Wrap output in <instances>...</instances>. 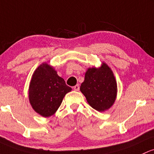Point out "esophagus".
Listing matches in <instances>:
<instances>
[{"label":"esophagus","mask_w":154,"mask_h":154,"mask_svg":"<svg viewBox=\"0 0 154 154\" xmlns=\"http://www.w3.org/2000/svg\"><path fill=\"white\" fill-rule=\"evenodd\" d=\"M73 88H74V91H78L79 90H80V86H79V85H76L75 86H74Z\"/></svg>","instance_id":"obj_1"}]
</instances>
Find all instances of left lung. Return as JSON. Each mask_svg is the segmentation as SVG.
<instances>
[{"label":"left lung","instance_id":"obj_1","mask_svg":"<svg viewBox=\"0 0 154 154\" xmlns=\"http://www.w3.org/2000/svg\"><path fill=\"white\" fill-rule=\"evenodd\" d=\"M80 91L91 107L99 112L109 109L117 96V82L112 71L105 63L99 68H88Z\"/></svg>","mask_w":154,"mask_h":154}]
</instances>
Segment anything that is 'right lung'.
<instances>
[{
    "label": "right lung",
    "instance_id": "obj_1",
    "mask_svg": "<svg viewBox=\"0 0 154 154\" xmlns=\"http://www.w3.org/2000/svg\"><path fill=\"white\" fill-rule=\"evenodd\" d=\"M71 91L53 67L43 63L32 75L28 97L33 109L47 118L55 114L64 96Z\"/></svg>",
    "mask_w": 154,
    "mask_h": 154
}]
</instances>
